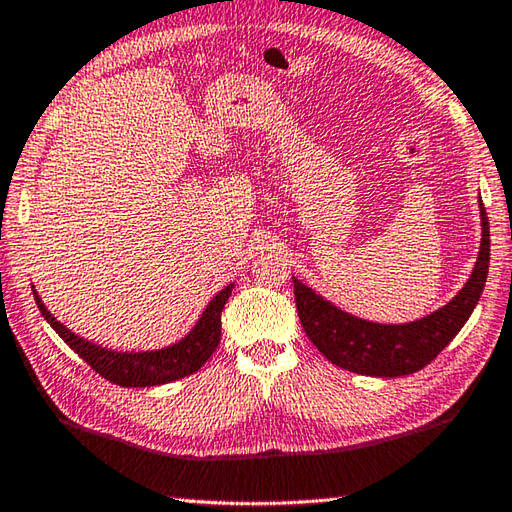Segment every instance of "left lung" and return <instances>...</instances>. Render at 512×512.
<instances>
[{
	"label": "left lung",
	"instance_id": "1",
	"mask_svg": "<svg viewBox=\"0 0 512 512\" xmlns=\"http://www.w3.org/2000/svg\"><path fill=\"white\" fill-rule=\"evenodd\" d=\"M481 205V248L474 271L458 296L427 318L404 325H379L350 316L316 296L293 277L302 329L334 366L370 377H402L422 370L461 332L479 302L490 264V225Z\"/></svg>",
	"mask_w": 512,
	"mask_h": 512
}]
</instances>
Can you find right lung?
Wrapping results in <instances>:
<instances>
[{
  "mask_svg": "<svg viewBox=\"0 0 512 512\" xmlns=\"http://www.w3.org/2000/svg\"><path fill=\"white\" fill-rule=\"evenodd\" d=\"M230 293L232 284L216 293L210 305L203 311L201 320H198L196 327L183 341L173 343L169 348L151 352H115L108 348H99V345L69 332L63 323H58V320L49 314V309L42 305L36 291H33V298H36L40 314L56 329L60 339L79 354L92 370H97L101 377H106L117 386L144 388L169 384V381L194 375L196 370L203 368V363L212 357V352L219 348L221 343V311L225 307V302H228Z\"/></svg>",
  "mask_w": 512,
  "mask_h": 512,
  "instance_id": "right-lung-1",
  "label": "right lung"
}]
</instances>
